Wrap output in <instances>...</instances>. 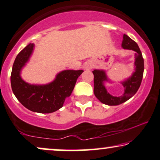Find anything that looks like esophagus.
<instances>
[{"label":"esophagus","instance_id":"esophagus-1","mask_svg":"<svg viewBox=\"0 0 160 160\" xmlns=\"http://www.w3.org/2000/svg\"><path fill=\"white\" fill-rule=\"evenodd\" d=\"M87 68H88H88H89V67H87ZM89 69H90V68H89Z\"/></svg>","mask_w":160,"mask_h":160}]
</instances>
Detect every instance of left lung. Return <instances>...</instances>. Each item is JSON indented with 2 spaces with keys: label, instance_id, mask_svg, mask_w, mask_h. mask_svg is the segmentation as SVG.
I'll return each instance as SVG.
<instances>
[{
  "label": "left lung",
  "instance_id": "1",
  "mask_svg": "<svg viewBox=\"0 0 160 160\" xmlns=\"http://www.w3.org/2000/svg\"><path fill=\"white\" fill-rule=\"evenodd\" d=\"M121 47L123 49L131 50L135 52V63H134L135 72L127 80L121 82V83L123 86V88H124V92H123L122 96L114 97L108 92L105 86V82H112L108 78L105 70L94 69L93 71V74L94 75L93 93H94L96 97L102 103L107 105H118L127 101L135 94L138 88H140L142 82L144 71V61L141 51H140L138 44L126 34H123Z\"/></svg>",
  "mask_w": 160,
  "mask_h": 160
}]
</instances>
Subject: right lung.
<instances>
[{
  "label": "right lung",
  "instance_id": "add662e5",
  "mask_svg": "<svg viewBox=\"0 0 160 160\" xmlns=\"http://www.w3.org/2000/svg\"><path fill=\"white\" fill-rule=\"evenodd\" d=\"M34 44L30 43L14 60L11 74V86L14 94L22 105L33 112L50 113L63 107L70 97L82 70H63L48 84H30L21 78V71L31 58Z\"/></svg>",
  "mask_w": 160,
  "mask_h": 160
}]
</instances>
